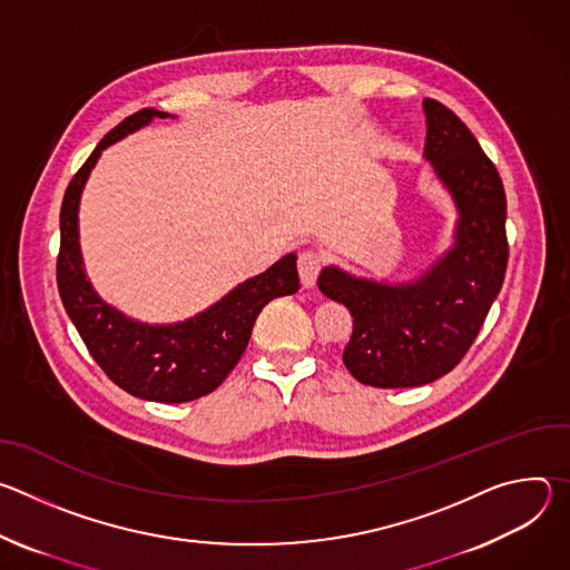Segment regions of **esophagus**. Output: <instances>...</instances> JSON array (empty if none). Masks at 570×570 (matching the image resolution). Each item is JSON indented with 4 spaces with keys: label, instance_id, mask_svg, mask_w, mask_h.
<instances>
[{
    "label": "esophagus",
    "instance_id": "34e87169",
    "mask_svg": "<svg viewBox=\"0 0 570 570\" xmlns=\"http://www.w3.org/2000/svg\"><path fill=\"white\" fill-rule=\"evenodd\" d=\"M297 271H299V279H302V284H304L306 288L315 286L317 275H320V271H322V257H320L317 253H313V250L299 253V257H297Z\"/></svg>",
    "mask_w": 570,
    "mask_h": 570
}]
</instances>
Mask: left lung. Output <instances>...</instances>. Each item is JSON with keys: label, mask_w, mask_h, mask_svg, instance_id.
<instances>
[{"label": "left lung", "mask_w": 570, "mask_h": 570, "mask_svg": "<svg viewBox=\"0 0 570 570\" xmlns=\"http://www.w3.org/2000/svg\"><path fill=\"white\" fill-rule=\"evenodd\" d=\"M424 112V157L458 209L453 248L403 284L361 279L336 266L317 277V288L354 317L345 367L374 387H415L451 372L473 345L508 268V200L494 161L453 110L426 99Z\"/></svg>", "instance_id": "8db88e82"}]
</instances>
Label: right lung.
<instances>
[{
    "label": "right lung",
    "mask_w": 570,
    "mask_h": 570,
    "mask_svg": "<svg viewBox=\"0 0 570 570\" xmlns=\"http://www.w3.org/2000/svg\"><path fill=\"white\" fill-rule=\"evenodd\" d=\"M169 117L144 108L115 126L71 178L60 207V253L56 279L62 306L88 352L112 383L132 396L183 403L214 392L248 347L262 308L299 288L291 253L266 273L229 291L207 311L176 324H144L104 302L88 282L78 246V203L104 148L128 132Z\"/></svg>",
    "instance_id": "1"
}]
</instances>
